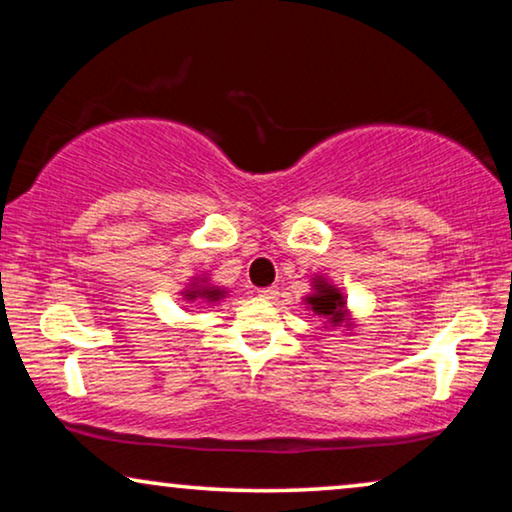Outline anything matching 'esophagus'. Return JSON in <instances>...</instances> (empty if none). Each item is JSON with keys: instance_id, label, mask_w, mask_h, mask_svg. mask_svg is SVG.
Masks as SVG:
<instances>
[{"instance_id": "34e87169", "label": "esophagus", "mask_w": 512, "mask_h": 512, "mask_svg": "<svg viewBox=\"0 0 512 512\" xmlns=\"http://www.w3.org/2000/svg\"><path fill=\"white\" fill-rule=\"evenodd\" d=\"M258 296H261L263 300H277L279 291H277V286H268V289H261V291H258Z\"/></svg>"}]
</instances>
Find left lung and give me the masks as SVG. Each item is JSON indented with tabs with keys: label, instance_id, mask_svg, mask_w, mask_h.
Listing matches in <instances>:
<instances>
[{
	"label": "left lung",
	"instance_id": "left-lung-1",
	"mask_svg": "<svg viewBox=\"0 0 512 512\" xmlns=\"http://www.w3.org/2000/svg\"><path fill=\"white\" fill-rule=\"evenodd\" d=\"M305 300L312 307V312L328 319V324L340 326L345 321V298H342V293L335 286L324 282V279L314 282V293Z\"/></svg>",
	"mask_w": 512,
	"mask_h": 512
}]
</instances>
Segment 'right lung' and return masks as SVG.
Returning <instances> with one entry per match:
<instances>
[{
  "label": "right lung",
  "mask_w": 512,
  "mask_h": 512,
  "mask_svg": "<svg viewBox=\"0 0 512 512\" xmlns=\"http://www.w3.org/2000/svg\"><path fill=\"white\" fill-rule=\"evenodd\" d=\"M186 300H207V303H214V300H219L226 296V291L216 289V286H207L205 279H198V282L191 284V289L184 291Z\"/></svg>",
  "instance_id": "add662e5"
}]
</instances>
